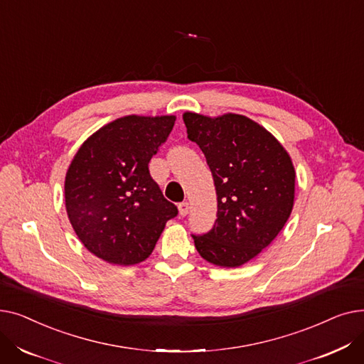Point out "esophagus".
<instances>
[{"instance_id":"34e87169","label":"esophagus","mask_w":364,"mask_h":364,"mask_svg":"<svg viewBox=\"0 0 364 364\" xmlns=\"http://www.w3.org/2000/svg\"><path fill=\"white\" fill-rule=\"evenodd\" d=\"M188 209H190V206H188L187 202H181V203L178 205V213H180L181 217H186V215L188 214Z\"/></svg>"}]
</instances>
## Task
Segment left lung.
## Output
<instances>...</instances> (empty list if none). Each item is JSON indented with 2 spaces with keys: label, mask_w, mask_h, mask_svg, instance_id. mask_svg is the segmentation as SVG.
<instances>
[{
  "label": "left lung",
  "mask_w": 364,
  "mask_h": 364,
  "mask_svg": "<svg viewBox=\"0 0 364 364\" xmlns=\"http://www.w3.org/2000/svg\"><path fill=\"white\" fill-rule=\"evenodd\" d=\"M187 137L213 172L218 211L203 236H193L199 255L235 269L255 258L280 233L295 199V168L270 131L237 113L205 117L184 112Z\"/></svg>",
  "instance_id": "1"
}]
</instances>
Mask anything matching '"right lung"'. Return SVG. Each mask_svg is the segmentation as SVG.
<instances>
[{
	"instance_id": "obj_1",
	"label": "right lung",
	"mask_w": 364,
	"mask_h": 364,
	"mask_svg": "<svg viewBox=\"0 0 364 364\" xmlns=\"http://www.w3.org/2000/svg\"><path fill=\"white\" fill-rule=\"evenodd\" d=\"M174 122V114H128L91 134L75 153L65 178L66 213L92 255L114 265L139 264L178 214L149 172Z\"/></svg>"
}]
</instances>
